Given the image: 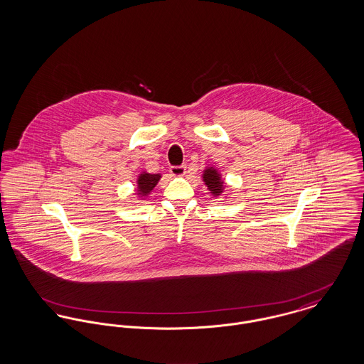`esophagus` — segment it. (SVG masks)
Listing matches in <instances>:
<instances>
[{"mask_svg":"<svg viewBox=\"0 0 364 364\" xmlns=\"http://www.w3.org/2000/svg\"><path fill=\"white\" fill-rule=\"evenodd\" d=\"M169 172H171L172 176L180 177V176H184V174H186V172H187V166H186V165H174V166H171Z\"/></svg>","mask_w":364,"mask_h":364,"instance_id":"34e87169","label":"esophagus"}]
</instances>
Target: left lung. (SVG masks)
Wrapping results in <instances>:
<instances>
[{
  "instance_id": "8db88e82",
  "label": "left lung",
  "mask_w": 364,
  "mask_h": 364,
  "mask_svg": "<svg viewBox=\"0 0 364 364\" xmlns=\"http://www.w3.org/2000/svg\"><path fill=\"white\" fill-rule=\"evenodd\" d=\"M203 180L208 187V190L211 191L214 195H220L223 191V181L220 178V176L217 173V171L214 169H206V172L203 174Z\"/></svg>"
}]
</instances>
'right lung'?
Returning a JSON list of instances; mask_svg holds the SVG:
<instances>
[{"mask_svg":"<svg viewBox=\"0 0 364 364\" xmlns=\"http://www.w3.org/2000/svg\"><path fill=\"white\" fill-rule=\"evenodd\" d=\"M159 174L143 173L139 176L138 184L140 193L146 195L153 190L159 180Z\"/></svg>","mask_w":364,"mask_h":364,"instance_id":"add662e5","label":"right lung"}]
</instances>
